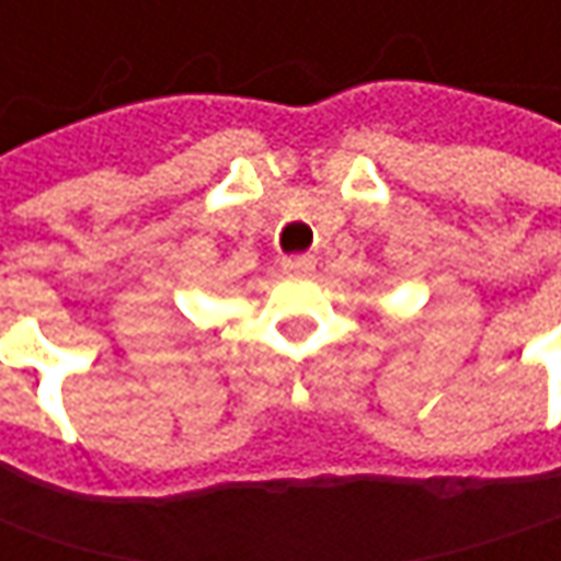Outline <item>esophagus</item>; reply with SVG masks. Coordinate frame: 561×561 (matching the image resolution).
<instances>
[{"label":"esophagus","instance_id":"esophagus-1","mask_svg":"<svg viewBox=\"0 0 561 561\" xmlns=\"http://www.w3.org/2000/svg\"><path fill=\"white\" fill-rule=\"evenodd\" d=\"M282 273H285V276H307V273H313V256L310 254L285 256V260H282Z\"/></svg>","mask_w":561,"mask_h":561}]
</instances>
